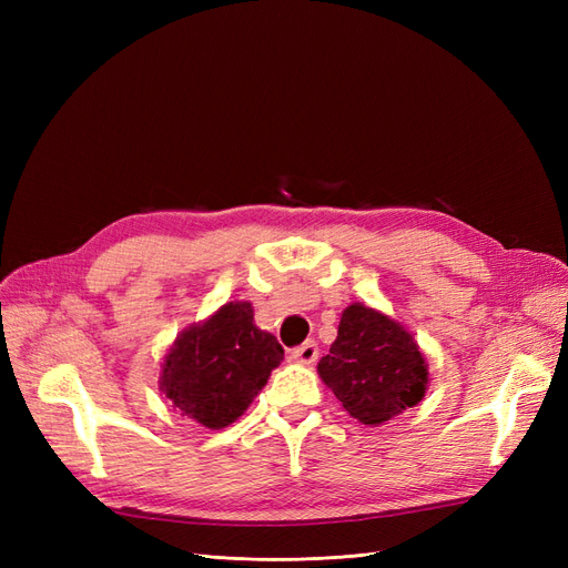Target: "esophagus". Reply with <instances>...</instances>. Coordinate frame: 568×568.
<instances>
[{
  "label": "esophagus",
  "mask_w": 568,
  "mask_h": 568,
  "mask_svg": "<svg viewBox=\"0 0 568 568\" xmlns=\"http://www.w3.org/2000/svg\"><path fill=\"white\" fill-rule=\"evenodd\" d=\"M317 355H320V351H317L315 341H307V343H303L301 348L291 351V359H294V363H298V365H313Z\"/></svg>",
  "instance_id": "1"
}]
</instances>
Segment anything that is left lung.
<instances>
[{
  "label": "left lung",
  "instance_id": "1",
  "mask_svg": "<svg viewBox=\"0 0 568 568\" xmlns=\"http://www.w3.org/2000/svg\"><path fill=\"white\" fill-rule=\"evenodd\" d=\"M317 374L353 419L382 426L422 403L428 363L407 326L365 303L341 313L338 334Z\"/></svg>",
  "mask_w": 568,
  "mask_h": 568
}]
</instances>
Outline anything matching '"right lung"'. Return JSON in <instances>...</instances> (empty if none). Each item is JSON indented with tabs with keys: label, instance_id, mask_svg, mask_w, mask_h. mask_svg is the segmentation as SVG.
<instances>
[{
	"label": "right lung",
	"instance_id": "add662e5",
	"mask_svg": "<svg viewBox=\"0 0 568 568\" xmlns=\"http://www.w3.org/2000/svg\"><path fill=\"white\" fill-rule=\"evenodd\" d=\"M282 359L284 348L255 324L253 305L232 301L170 343L159 388L182 417L225 428L244 415Z\"/></svg>",
	"mask_w": 568,
	"mask_h": 568
}]
</instances>
